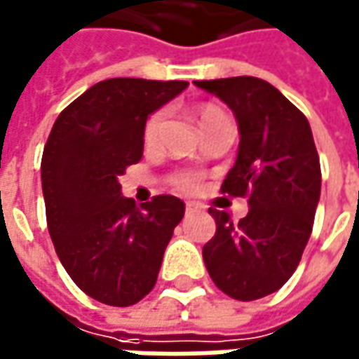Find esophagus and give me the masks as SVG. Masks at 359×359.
<instances>
[{
	"label": "esophagus",
	"mask_w": 359,
	"mask_h": 359,
	"mask_svg": "<svg viewBox=\"0 0 359 359\" xmlns=\"http://www.w3.org/2000/svg\"><path fill=\"white\" fill-rule=\"evenodd\" d=\"M184 210H187V214H192V212L198 210V206H196V204H192V202H187V206H184Z\"/></svg>",
	"instance_id": "34e87169"
}]
</instances>
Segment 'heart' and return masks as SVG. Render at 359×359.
<instances>
[{
	"mask_svg": "<svg viewBox=\"0 0 359 359\" xmlns=\"http://www.w3.org/2000/svg\"><path fill=\"white\" fill-rule=\"evenodd\" d=\"M222 116H226V114H224L218 106H214V104H202V106L196 108V118H198L202 128H206L210 121L222 118ZM163 118H165V111H155V114L147 119L145 129H143V139H145V143H155V139H157V135H159L161 131ZM172 180H175V184H177L179 189L194 190L198 187L200 177L196 172H179V175H175V179Z\"/></svg>",
	"mask_w": 359,
	"mask_h": 359,
	"instance_id": "1",
	"label": "heart"
}]
</instances>
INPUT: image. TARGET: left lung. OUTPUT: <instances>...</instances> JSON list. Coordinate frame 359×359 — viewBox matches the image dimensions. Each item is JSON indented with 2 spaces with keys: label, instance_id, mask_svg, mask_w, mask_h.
I'll use <instances>...</instances> for the list:
<instances>
[{
  "label": "left lung",
  "instance_id": "obj_1",
  "mask_svg": "<svg viewBox=\"0 0 359 359\" xmlns=\"http://www.w3.org/2000/svg\"><path fill=\"white\" fill-rule=\"evenodd\" d=\"M233 111L240 147L222 192L248 196L250 212L233 224L210 208L216 233L202 257L212 281L231 299L255 301L289 281L320 200V161L301 109L269 82L253 76L196 80Z\"/></svg>",
  "mask_w": 359,
  "mask_h": 359
}]
</instances>
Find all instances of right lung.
<instances>
[{
    "instance_id": "1",
    "label": "right lung",
    "mask_w": 359,
    "mask_h": 359,
    "mask_svg": "<svg viewBox=\"0 0 359 359\" xmlns=\"http://www.w3.org/2000/svg\"><path fill=\"white\" fill-rule=\"evenodd\" d=\"M187 86L102 80L60 111L43 151L46 224L58 259L88 297L109 306L135 304L151 292L184 216V202L169 194L137 206L121 196L119 177L143 155L149 116Z\"/></svg>"
}]
</instances>
